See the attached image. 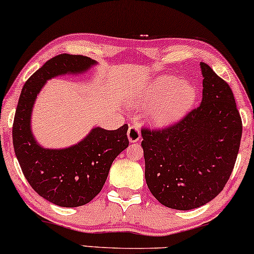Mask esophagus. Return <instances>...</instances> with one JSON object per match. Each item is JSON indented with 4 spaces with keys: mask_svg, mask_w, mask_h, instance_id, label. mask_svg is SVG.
I'll return each instance as SVG.
<instances>
[{
    "mask_svg": "<svg viewBox=\"0 0 254 254\" xmlns=\"http://www.w3.org/2000/svg\"><path fill=\"white\" fill-rule=\"evenodd\" d=\"M127 137H128V141L131 142V143H134V142H137L140 140L141 134H140V129H138V127L133 125V126L128 128Z\"/></svg>",
    "mask_w": 254,
    "mask_h": 254,
    "instance_id": "esophagus-1",
    "label": "esophagus"
}]
</instances>
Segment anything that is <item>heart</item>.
Returning <instances> with one entry per match:
<instances>
[{
  "instance_id": "heart-1",
  "label": "heart",
  "mask_w": 254,
  "mask_h": 254,
  "mask_svg": "<svg viewBox=\"0 0 254 254\" xmlns=\"http://www.w3.org/2000/svg\"><path fill=\"white\" fill-rule=\"evenodd\" d=\"M196 97V86L192 82L162 75L149 83L129 104L148 107L145 119L156 127L165 128L178 123L194 105Z\"/></svg>"
}]
</instances>
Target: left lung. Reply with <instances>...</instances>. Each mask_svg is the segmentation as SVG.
Here are the masks:
<instances>
[{
    "instance_id": "left-lung-1",
    "label": "left lung",
    "mask_w": 254,
    "mask_h": 254,
    "mask_svg": "<svg viewBox=\"0 0 254 254\" xmlns=\"http://www.w3.org/2000/svg\"><path fill=\"white\" fill-rule=\"evenodd\" d=\"M200 106L164 130H142L145 182L163 206L199 208L216 197L234 170L242 119L232 90L201 62Z\"/></svg>"
}]
</instances>
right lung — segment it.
Here are the masks:
<instances>
[{
  "mask_svg": "<svg viewBox=\"0 0 254 254\" xmlns=\"http://www.w3.org/2000/svg\"><path fill=\"white\" fill-rule=\"evenodd\" d=\"M98 62L83 55L59 54L48 60L24 84L16 109L12 142L16 157L31 187L45 200L74 208L90 202L105 184L111 165L128 147V126L107 130L95 126L77 143L45 148L32 133L37 96L58 76L82 75Z\"/></svg>",
  "mask_w": 254,
  "mask_h": 254,
  "instance_id": "1",
  "label": "right lung"
}]
</instances>
